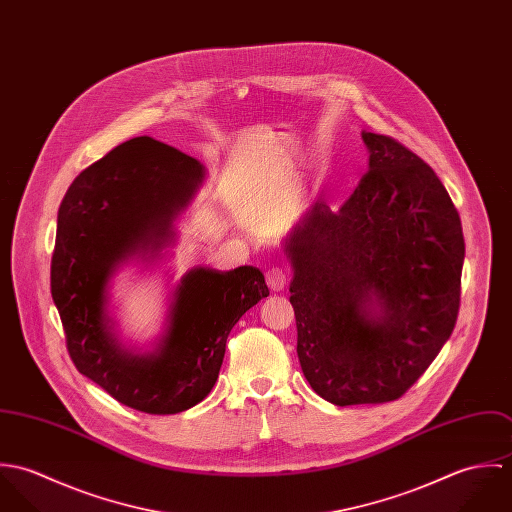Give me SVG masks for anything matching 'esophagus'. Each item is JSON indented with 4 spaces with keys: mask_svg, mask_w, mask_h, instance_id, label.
I'll return each instance as SVG.
<instances>
[{
    "mask_svg": "<svg viewBox=\"0 0 512 512\" xmlns=\"http://www.w3.org/2000/svg\"><path fill=\"white\" fill-rule=\"evenodd\" d=\"M286 280H288V274L284 268H270L266 272V284L272 292H282L286 286Z\"/></svg>",
    "mask_w": 512,
    "mask_h": 512,
    "instance_id": "34e87169",
    "label": "esophagus"
}]
</instances>
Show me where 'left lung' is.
<instances>
[{
  "label": "left lung",
  "mask_w": 512,
  "mask_h": 512,
  "mask_svg": "<svg viewBox=\"0 0 512 512\" xmlns=\"http://www.w3.org/2000/svg\"><path fill=\"white\" fill-rule=\"evenodd\" d=\"M368 173L331 211L317 199L284 240L297 357L335 406L400 398L438 357L459 311L465 242L434 169L363 132Z\"/></svg>",
  "instance_id": "8db88e82"
}]
</instances>
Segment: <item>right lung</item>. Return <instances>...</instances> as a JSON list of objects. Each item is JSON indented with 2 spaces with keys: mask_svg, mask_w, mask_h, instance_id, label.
I'll list each match as a JSON object with an SVG mask.
<instances>
[{
  "mask_svg": "<svg viewBox=\"0 0 512 512\" xmlns=\"http://www.w3.org/2000/svg\"><path fill=\"white\" fill-rule=\"evenodd\" d=\"M205 181V167L153 138H134L84 169L57 217L51 293L80 374L146 414H177L215 386L226 339L268 297L254 266L191 268L167 295V317L151 349L128 345L110 311V282L128 262L167 260L175 220Z\"/></svg>",
  "mask_w": 512,
  "mask_h": 512,
  "instance_id": "add662e5",
  "label": "right lung"
}]
</instances>
